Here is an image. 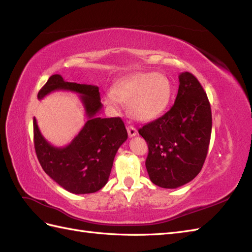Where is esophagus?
Segmentation results:
<instances>
[{
  "label": "esophagus",
  "instance_id": "obj_1",
  "mask_svg": "<svg viewBox=\"0 0 252 252\" xmlns=\"http://www.w3.org/2000/svg\"><path fill=\"white\" fill-rule=\"evenodd\" d=\"M127 131H128L129 138H133V136H135L136 133H138V131H136L135 127H133V126H128V127H127Z\"/></svg>",
  "mask_w": 252,
  "mask_h": 252
}]
</instances>
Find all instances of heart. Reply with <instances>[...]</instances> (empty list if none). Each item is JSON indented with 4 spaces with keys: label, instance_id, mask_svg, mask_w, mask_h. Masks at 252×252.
Here are the masks:
<instances>
[{
    "label": "heart",
    "instance_id": "heart-1",
    "mask_svg": "<svg viewBox=\"0 0 252 252\" xmlns=\"http://www.w3.org/2000/svg\"><path fill=\"white\" fill-rule=\"evenodd\" d=\"M171 97V84L162 73H134L114 84L112 93L104 95L105 104L118 108L127 104L130 116L138 121H150L161 114Z\"/></svg>",
    "mask_w": 252,
    "mask_h": 252
}]
</instances>
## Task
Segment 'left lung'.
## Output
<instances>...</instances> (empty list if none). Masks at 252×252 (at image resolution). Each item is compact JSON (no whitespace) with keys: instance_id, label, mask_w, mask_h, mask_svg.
<instances>
[{"instance_id":"8db88e82","label":"left lung","mask_w":252,"mask_h":252,"mask_svg":"<svg viewBox=\"0 0 252 252\" xmlns=\"http://www.w3.org/2000/svg\"><path fill=\"white\" fill-rule=\"evenodd\" d=\"M179 91L164 116L139 129L148 144L146 169L162 188H178L192 181L207 157L212 118L207 94L190 72L179 75Z\"/></svg>"}]
</instances>
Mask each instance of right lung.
Segmentation results:
<instances>
[{
  "mask_svg": "<svg viewBox=\"0 0 252 252\" xmlns=\"http://www.w3.org/2000/svg\"><path fill=\"white\" fill-rule=\"evenodd\" d=\"M56 90L77 93L85 108L87 122L79 134L65 147L52 146L42 135L33 118V141L43 170L67 191L75 194L94 193L108 182L117 151L127 138L121 118H97L102 109L98 87L66 82L53 74L37 94L42 98Z\"/></svg>",
  "mask_w": 252,
  "mask_h": 252,
  "instance_id": "right-lung-1",
  "label": "right lung"
}]
</instances>
